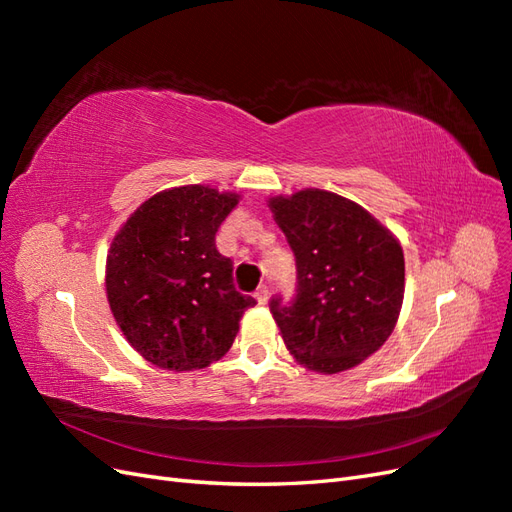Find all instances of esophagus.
<instances>
[{
	"label": "esophagus",
	"instance_id": "1",
	"mask_svg": "<svg viewBox=\"0 0 512 512\" xmlns=\"http://www.w3.org/2000/svg\"><path fill=\"white\" fill-rule=\"evenodd\" d=\"M254 299H256L260 305H265V303L269 301V288H267L265 284L258 286L256 292H254Z\"/></svg>",
	"mask_w": 512,
	"mask_h": 512
}]
</instances>
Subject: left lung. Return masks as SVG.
I'll return each instance as SVG.
<instances>
[{
    "instance_id": "1",
    "label": "left lung",
    "mask_w": 512,
    "mask_h": 512,
    "mask_svg": "<svg viewBox=\"0 0 512 512\" xmlns=\"http://www.w3.org/2000/svg\"><path fill=\"white\" fill-rule=\"evenodd\" d=\"M269 209L297 258V297L271 301L286 348L318 374L363 363L389 339L404 303L399 239L359 203L327 190L271 196Z\"/></svg>"
}]
</instances>
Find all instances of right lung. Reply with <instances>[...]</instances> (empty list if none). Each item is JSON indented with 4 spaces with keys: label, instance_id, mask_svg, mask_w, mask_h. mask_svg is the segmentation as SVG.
<instances>
[{
    "label": "right lung",
    "instance_id": "add662e5",
    "mask_svg": "<svg viewBox=\"0 0 512 512\" xmlns=\"http://www.w3.org/2000/svg\"><path fill=\"white\" fill-rule=\"evenodd\" d=\"M241 194L181 185L147 198L106 254V299L128 344L168 371L205 369L230 350L256 301L232 284L215 232Z\"/></svg>",
    "mask_w": 512,
    "mask_h": 512
}]
</instances>
